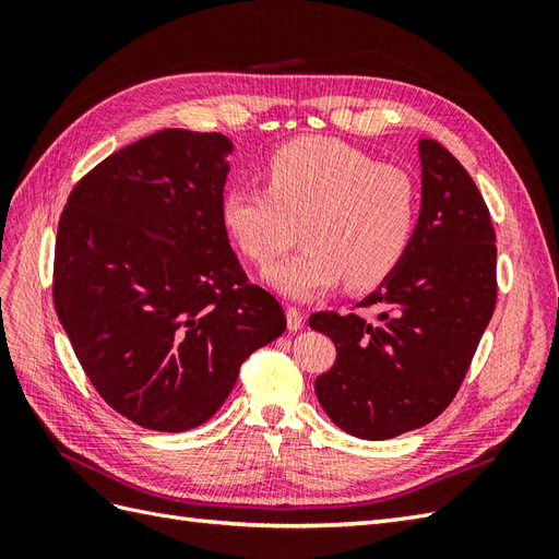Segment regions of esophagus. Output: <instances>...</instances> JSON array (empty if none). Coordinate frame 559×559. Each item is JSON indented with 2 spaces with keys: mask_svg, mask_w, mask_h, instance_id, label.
<instances>
[{
  "mask_svg": "<svg viewBox=\"0 0 559 559\" xmlns=\"http://www.w3.org/2000/svg\"><path fill=\"white\" fill-rule=\"evenodd\" d=\"M302 321H306V317H302L300 310L286 308V329H289V331H300L302 329Z\"/></svg>",
  "mask_w": 559,
  "mask_h": 559,
  "instance_id": "esophagus-1",
  "label": "esophagus"
}]
</instances>
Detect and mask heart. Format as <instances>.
Wrapping results in <instances>:
<instances>
[{
    "label": "heart",
    "mask_w": 559,
    "mask_h": 559,
    "mask_svg": "<svg viewBox=\"0 0 559 559\" xmlns=\"http://www.w3.org/2000/svg\"><path fill=\"white\" fill-rule=\"evenodd\" d=\"M263 183H235L218 202L230 242L265 265L292 247L294 257L263 277L286 298L310 300L345 284L370 289L408 253L419 212L415 179L396 165L331 138H302L275 148L263 163Z\"/></svg>",
    "instance_id": "obj_1"
}]
</instances>
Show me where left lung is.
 I'll return each instance as SVG.
<instances>
[{
	"mask_svg": "<svg viewBox=\"0 0 559 559\" xmlns=\"http://www.w3.org/2000/svg\"><path fill=\"white\" fill-rule=\"evenodd\" d=\"M421 207L401 265L349 312H314L335 364L314 382L343 431L384 441L441 415L471 366L497 306V245L480 191L445 146L419 140Z\"/></svg>",
	"mask_w": 559,
	"mask_h": 559,
	"instance_id": "left-lung-1",
	"label": "left lung"
}]
</instances>
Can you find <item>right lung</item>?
I'll use <instances>...</instances> for the list:
<instances>
[{
    "label": "right lung",
    "instance_id": "obj_1",
    "mask_svg": "<svg viewBox=\"0 0 559 559\" xmlns=\"http://www.w3.org/2000/svg\"><path fill=\"white\" fill-rule=\"evenodd\" d=\"M228 154L224 134L165 128L93 167L60 216L58 319L97 394L144 429L207 421L286 329L218 218Z\"/></svg>",
    "mask_w": 559,
    "mask_h": 559
}]
</instances>
